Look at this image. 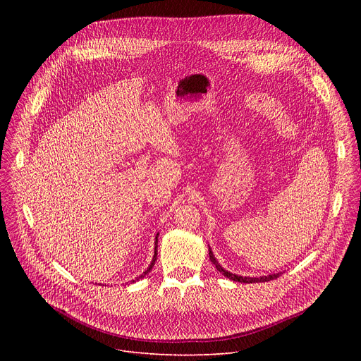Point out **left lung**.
I'll return each mask as SVG.
<instances>
[{
  "label": "left lung",
  "mask_w": 361,
  "mask_h": 361,
  "mask_svg": "<svg viewBox=\"0 0 361 361\" xmlns=\"http://www.w3.org/2000/svg\"><path fill=\"white\" fill-rule=\"evenodd\" d=\"M209 255H210V260H212V263L216 266V269H217L223 276H226L227 279H230V280H233V281L247 283V284H250V283H264V281L274 280V279H277V277H280V276L283 274L281 271H279V273L269 274V276H262V277H243V276H237V274H233V273H230V271L224 270V269L220 266V263L216 260V257H214V254H213V251H212V248H210V247H209Z\"/></svg>",
  "instance_id": "obj_1"
}]
</instances>
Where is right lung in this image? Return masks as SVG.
<instances>
[{
  "mask_svg": "<svg viewBox=\"0 0 361 361\" xmlns=\"http://www.w3.org/2000/svg\"><path fill=\"white\" fill-rule=\"evenodd\" d=\"M157 243H159V234L156 235V241H154V244H156V248H154V257H152V262H151V264L148 266V269L141 274V276H138L135 280H133L131 283H135V281H138L140 279H144L149 271H151V269L154 267V264H156V260H157Z\"/></svg>",
  "mask_w": 361,
  "mask_h": 361,
  "instance_id": "obj_1",
  "label": "right lung"
}]
</instances>
